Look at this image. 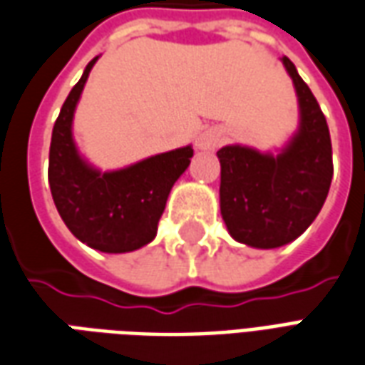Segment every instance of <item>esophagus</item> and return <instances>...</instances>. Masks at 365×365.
<instances>
[{"mask_svg":"<svg viewBox=\"0 0 365 365\" xmlns=\"http://www.w3.org/2000/svg\"><path fill=\"white\" fill-rule=\"evenodd\" d=\"M224 143V131L220 128L204 129L200 135L196 137V147L202 151H214Z\"/></svg>","mask_w":365,"mask_h":365,"instance_id":"34e87169","label":"esophagus"}]
</instances>
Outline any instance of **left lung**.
Here are the masks:
<instances>
[{
  "instance_id": "1",
  "label": "left lung",
  "mask_w": 365,
  "mask_h": 365,
  "mask_svg": "<svg viewBox=\"0 0 365 365\" xmlns=\"http://www.w3.org/2000/svg\"><path fill=\"white\" fill-rule=\"evenodd\" d=\"M281 63L299 100V128L273 153L226 145L220 159V212L240 244L273 250L291 244L311 226L332 182V143L327 118L294 64Z\"/></svg>"
}]
</instances>
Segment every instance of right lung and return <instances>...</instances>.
<instances>
[{
	"label": "right lung",
	"instance_id": "obj_1",
	"mask_svg": "<svg viewBox=\"0 0 365 365\" xmlns=\"http://www.w3.org/2000/svg\"><path fill=\"white\" fill-rule=\"evenodd\" d=\"M98 58L88 63L54 121L48 185L61 218L82 244L104 253H128L155 240L170 188L188 169L195 151L190 145L178 147L106 173L90 165L76 147L72 121Z\"/></svg>",
	"mask_w": 365,
	"mask_h": 365
}]
</instances>
